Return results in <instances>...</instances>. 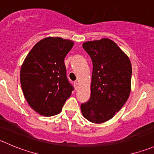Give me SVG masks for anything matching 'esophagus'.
Returning a JSON list of instances; mask_svg holds the SVG:
<instances>
[{"label":"esophagus","mask_w":154,"mask_h":154,"mask_svg":"<svg viewBox=\"0 0 154 154\" xmlns=\"http://www.w3.org/2000/svg\"><path fill=\"white\" fill-rule=\"evenodd\" d=\"M74 86L75 87V89H77L78 88V82L77 81H74Z\"/></svg>","instance_id":"1"}]
</instances>
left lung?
<instances>
[{"instance_id":"left-lung-1","label":"left lung","mask_w":154,"mask_h":154,"mask_svg":"<svg viewBox=\"0 0 154 154\" xmlns=\"http://www.w3.org/2000/svg\"><path fill=\"white\" fill-rule=\"evenodd\" d=\"M92 61L91 96L80 106L89 121L102 123L123 107L131 92L132 65L129 57L108 38L83 43Z\"/></svg>"}]
</instances>
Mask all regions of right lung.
<instances>
[{
    "mask_svg": "<svg viewBox=\"0 0 154 154\" xmlns=\"http://www.w3.org/2000/svg\"><path fill=\"white\" fill-rule=\"evenodd\" d=\"M73 46L70 40L46 37L34 46L21 67L24 96L30 107L44 117L60 113L74 90L64 62Z\"/></svg>",
    "mask_w": 154,
    "mask_h": 154,
    "instance_id": "1",
    "label": "right lung"
}]
</instances>
